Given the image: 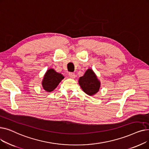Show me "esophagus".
Listing matches in <instances>:
<instances>
[{"label":"esophagus","instance_id":"obj_1","mask_svg":"<svg viewBox=\"0 0 149 149\" xmlns=\"http://www.w3.org/2000/svg\"><path fill=\"white\" fill-rule=\"evenodd\" d=\"M69 76L70 77V78H71V79H74L75 77V74L74 72H70L69 74Z\"/></svg>","mask_w":149,"mask_h":149}]
</instances>
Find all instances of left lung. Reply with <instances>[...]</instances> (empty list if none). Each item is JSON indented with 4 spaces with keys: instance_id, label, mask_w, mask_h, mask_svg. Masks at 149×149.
Instances as JSON below:
<instances>
[{
    "instance_id": "left-lung-1",
    "label": "left lung",
    "mask_w": 149,
    "mask_h": 149,
    "mask_svg": "<svg viewBox=\"0 0 149 149\" xmlns=\"http://www.w3.org/2000/svg\"><path fill=\"white\" fill-rule=\"evenodd\" d=\"M79 84L86 94L91 96L97 93L100 88V81L92 69H88L83 76L80 77Z\"/></svg>"
}]
</instances>
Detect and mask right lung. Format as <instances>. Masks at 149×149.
Masks as SVG:
<instances>
[{"instance_id": "1", "label": "right lung", "mask_w": 149, "mask_h": 149, "mask_svg": "<svg viewBox=\"0 0 149 149\" xmlns=\"http://www.w3.org/2000/svg\"><path fill=\"white\" fill-rule=\"evenodd\" d=\"M64 79V76L61 74L57 72L53 69L47 70L44 75L42 81L43 88L46 92H52L56 89L60 81Z\"/></svg>"}]
</instances>
